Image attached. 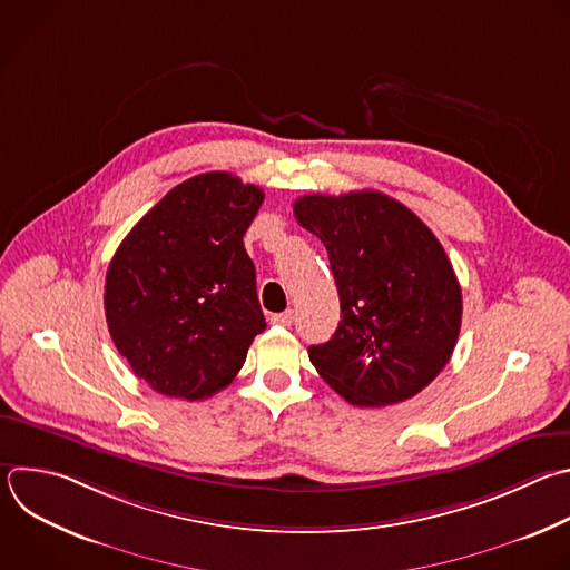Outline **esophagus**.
Here are the masks:
<instances>
[{
  "label": "esophagus",
  "instance_id": "34e87169",
  "mask_svg": "<svg viewBox=\"0 0 570 570\" xmlns=\"http://www.w3.org/2000/svg\"><path fill=\"white\" fill-rule=\"evenodd\" d=\"M271 322H273V324H279V326H291V324L295 322V313H293V311L275 313V315H271Z\"/></svg>",
  "mask_w": 570,
  "mask_h": 570
}]
</instances>
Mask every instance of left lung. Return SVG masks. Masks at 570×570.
<instances>
[{"instance_id": "left-lung-1", "label": "left lung", "mask_w": 570, "mask_h": 570, "mask_svg": "<svg viewBox=\"0 0 570 570\" xmlns=\"http://www.w3.org/2000/svg\"><path fill=\"white\" fill-rule=\"evenodd\" d=\"M326 246L340 324L308 346L317 373L355 407L396 405L425 390L452 357L461 286L434 233L401 202L360 189L293 206Z\"/></svg>"}]
</instances>
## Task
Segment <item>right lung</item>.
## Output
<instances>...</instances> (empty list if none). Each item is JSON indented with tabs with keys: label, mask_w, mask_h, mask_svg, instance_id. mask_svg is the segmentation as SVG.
<instances>
[{
	"label": "right lung",
	"mask_w": 570,
	"mask_h": 570,
	"mask_svg": "<svg viewBox=\"0 0 570 570\" xmlns=\"http://www.w3.org/2000/svg\"><path fill=\"white\" fill-rule=\"evenodd\" d=\"M264 193L228 171L183 180L131 228L105 279L118 353L154 392L204 401L228 387L266 328L244 248Z\"/></svg>",
	"instance_id": "right-lung-1"
}]
</instances>
